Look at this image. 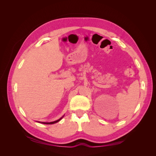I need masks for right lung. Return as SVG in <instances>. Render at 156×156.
Returning a JSON list of instances; mask_svg holds the SVG:
<instances>
[{
	"label": "right lung",
	"mask_w": 156,
	"mask_h": 156,
	"mask_svg": "<svg viewBox=\"0 0 156 156\" xmlns=\"http://www.w3.org/2000/svg\"><path fill=\"white\" fill-rule=\"evenodd\" d=\"M63 118V116L62 117V118H60V119H58V120H56V121H54V122H39L40 123H41V124H55V123H56V122H59L61 119H62Z\"/></svg>",
	"instance_id": "right-lung-1"
}]
</instances>
